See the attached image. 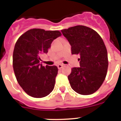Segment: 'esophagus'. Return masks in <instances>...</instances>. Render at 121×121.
Returning a JSON list of instances; mask_svg holds the SVG:
<instances>
[{"label": "esophagus", "instance_id": "1", "mask_svg": "<svg viewBox=\"0 0 121 121\" xmlns=\"http://www.w3.org/2000/svg\"><path fill=\"white\" fill-rule=\"evenodd\" d=\"M58 66V69H61L63 68V65H61V64H59V65H57Z\"/></svg>", "mask_w": 121, "mask_h": 121}]
</instances>
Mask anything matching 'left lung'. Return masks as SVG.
Segmentation results:
<instances>
[{
  "instance_id": "1",
  "label": "left lung",
  "mask_w": 121,
  "mask_h": 121,
  "mask_svg": "<svg viewBox=\"0 0 121 121\" xmlns=\"http://www.w3.org/2000/svg\"><path fill=\"white\" fill-rule=\"evenodd\" d=\"M71 46V53L80 55V67L68 75L71 87L82 95L96 92L104 81L108 68L106 48L100 35L88 26L77 25L61 30Z\"/></svg>"
}]
</instances>
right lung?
<instances>
[{
  "mask_svg": "<svg viewBox=\"0 0 121 121\" xmlns=\"http://www.w3.org/2000/svg\"><path fill=\"white\" fill-rule=\"evenodd\" d=\"M61 35L58 30L33 28L17 41L13 53V68L18 84L29 96L43 98L53 90L58 68L42 65L40 55L47 53L52 42Z\"/></svg>",
  "mask_w": 121,
  "mask_h": 121,
  "instance_id": "1",
  "label": "right lung"
}]
</instances>
